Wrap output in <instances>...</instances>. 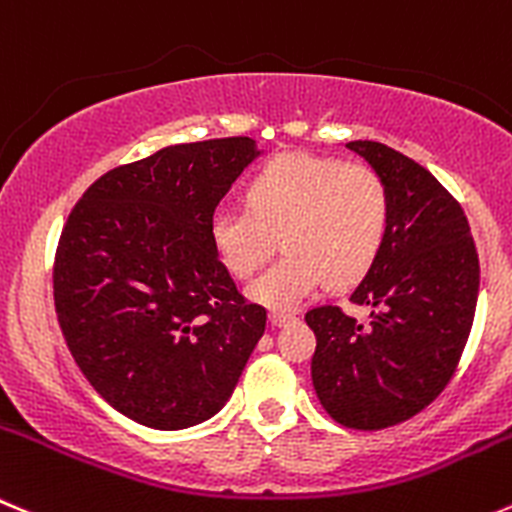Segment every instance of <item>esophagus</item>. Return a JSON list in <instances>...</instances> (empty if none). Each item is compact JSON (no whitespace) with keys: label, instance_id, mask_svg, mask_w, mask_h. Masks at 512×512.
I'll return each instance as SVG.
<instances>
[{"label":"esophagus","instance_id":"34e87169","mask_svg":"<svg viewBox=\"0 0 512 512\" xmlns=\"http://www.w3.org/2000/svg\"><path fill=\"white\" fill-rule=\"evenodd\" d=\"M269 319L274 326H286V324H291V321H296V316L289 314V311H271Z\"/></svg>","mask_w":512,"mask_h":512}]
</instances>
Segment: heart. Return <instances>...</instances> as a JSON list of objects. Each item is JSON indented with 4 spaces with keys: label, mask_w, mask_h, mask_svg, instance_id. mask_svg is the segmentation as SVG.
Returning <instances> with one entry per match:
<instances>
[{
    "label": "heart",
    "mask_w": 512,
    "mask_h": 512,
    "mask_svg": "<svg viewBox=\"0 0 512 512\" xmlns=\"http://www.w3.org/2000/svg\"><path fill=\"white\" fill-rule=\"evenodd\" d=\"M246 208L211 218V243L233 279H251L284 246L248 296L274 311H291L324 281L357 284L372 271L389 233V191L362 163L311 153H284L261 165L243 188Z\"/></svg>",
    "instance_id": "1"
}]
</instances>
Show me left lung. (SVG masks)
<instances>
[{"label":"left lung","instance_id":"left-lung-1","mask_svg":"<svg viewBox=\"0 0 512 512\" xmlns=\"http://www.w3.org/2000/svg\"><path fill=\"white\" fill-rule=\"evenodd\" d=\"M389 191V233L377 264L349 301L369 306V324L339 306L306 311L316 334L311 382L339 425L384 430L425 410L447 387L470 337L480 261L470 223L440 180L407 155L354 140Z\"/></svg>","mask_w":512,"mask_h":512}]
</instances>
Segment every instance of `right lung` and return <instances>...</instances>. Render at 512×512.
<instances>
[{
  "label": "right lung",
  "mask_w": 512,
  "mask_h": 512,
  "mask_svg": "<svg viewBox=\"0 0 512 512\" xmlns=\"http://www.w3.org/2000/svg\"><path fill=\"white\" fill-rule=\"evenodd\" d=\"M261 150L251 138L170 145L118 165L72 208L55 256V311L97 394L153 430L206 422L266 329L211 243V218Z\"/></svg>",
  "instance_id": "add662e5"
}]
</instances>
